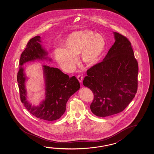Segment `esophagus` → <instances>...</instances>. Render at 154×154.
<instances>
[{
    "mask_svg": "<svg viewBox=\"0 0 154 154\" xmlns=\"http://www.w3.org/2000/svg\"><path fill=\"white\" fill-rule=\"evenodd\" d=\"M77 79H78V81H79L80 83H82V82L83 79V76L81 75H79L77 76Z\"/></svg>",
    "mask_w": 154,
    "mask_h": 154,
    "instance_id": "34e87169",
    "label": "esophagus"
}]
</instances>
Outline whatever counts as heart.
I'll use <instances>...</instances> for the list:
<instances>
[{"label":"heart","instance_id":"obj_1","mask_svg":"<svg viewBox=\"0 0 154 154\" xmlns=\"http://www.w3.org/2000/svg\"><path fill=\"white\" fill-rule=\"evenodd\" d=\"M64 48L54 51L56 60L65 70L73 69L76 56L81 54V59L87 66H92L101 58L106 47L103 36L89 30H79L71 33L63 42Z\"/></svg>","mask_w":154,"mask_h":154}]
</instances>
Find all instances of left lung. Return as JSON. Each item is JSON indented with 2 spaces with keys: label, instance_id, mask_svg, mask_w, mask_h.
<instances>
[{
  "label": "left lung",
  "instance_id": "left-lung-1",
  "mask_svg": "<svg viewBox=\"0 0 154 154\" xmlns=\"http://www.w3.org/2000/svg\"><path fill=\"white\" fill-rule=\"evenodd\" d=\"M113 34V45L103 61L87 70L83 81L94 95L91 111L100 117L124 111L137 90L139 66L131 43L120 34Z\"/></svg>",
  "mask_w": 154,
  "mask_h": 154
}]
</instances>
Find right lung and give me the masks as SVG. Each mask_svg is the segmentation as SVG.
I'll return each instance as SVG.
<instances>
[{
	"instance_id": "1",
	"label": "right lung",
	"mask_w": 154,
	"mask_h": 154,
	"mask_svg": "<svg viewBox=\"0 0 154 154\" xmlns=\"http://www.w3.org/2000/svg\"><path fill=\"white\" fill-rule=\"evenodd\" d=\"M40 36L31 38L21 55L19 70L17 81L21 101L26 109L33 116L41 120L54 121L60 118L66 109V104L71 96L80 88V84L75 76L69 77L56 68L43 66V75L45 81V99L38 106H32L27 100L26 89V76L23 64L36 60H48L45 56L48 53L42 47Z\"/></svg>"
}]
</instances>
